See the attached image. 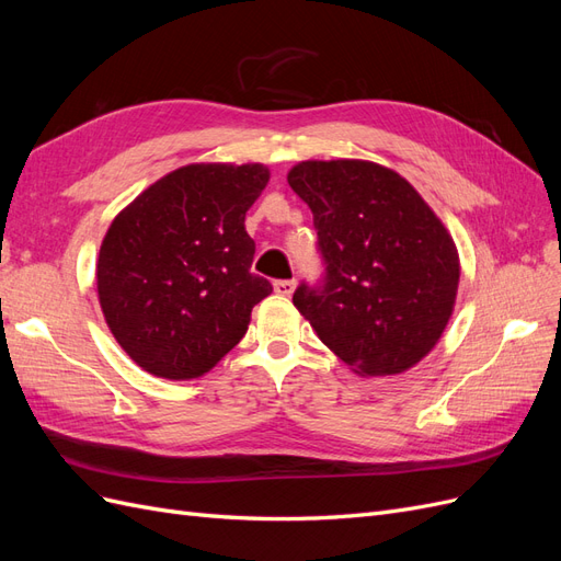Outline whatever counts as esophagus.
Listing matches in <instances>:
<instances>
[{"mask_svg":"<svg viewBox=\"0 0 561 561\" xmlns=\"http://www.w3.org/2000/svg\"><path fill=\"white\" fill-rule=\"evenodd\" d=\"M295 285L297 280L295 278H287V280H274V290L283 297H290L295 293Z\"/></svg>","mask_w":561,"mask_h":561,"instance_id":"esophagus-1","label":"esophagus"}]
</instances>
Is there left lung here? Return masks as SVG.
Masks as SVG:
<instances>
[{"label":"left lung","instance_id":"1","mask_svg":"<svg viewBox=\"0 0 561 561\" xmlns=\"http://www.w3.org/2000/svg\"><path fill=\"white\" fill-rule=\"evenodd\" d=\"M313 213L325 274L293 301L355 375L414 367L443 336L458 290V252L428 203L390 168L301 161L287 175Z\"/></svg>","mask_w":561,"mask_h":561}]
</instances>
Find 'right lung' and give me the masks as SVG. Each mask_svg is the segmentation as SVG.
I'll use <instances>...</instances> for the list:
<instances>
[{
	"instance_id": "add662e5",
	"label": "right lung",
	"mask_w": 561,
	"mask_h": 561,
	"mask_svg": "<svg viewBox=\"0 0 561 561\" xmlns=\"http://www.w3.org/2000/svg\"><path fill=\"white\" fill-rule=\"evenodd\" d=\"M268 182L262 163H192L114 217L98 257L107 325L149 375L196 379L241 342L271 283L252 274L245 213Z\"/></svg>"
}]
</instances>
